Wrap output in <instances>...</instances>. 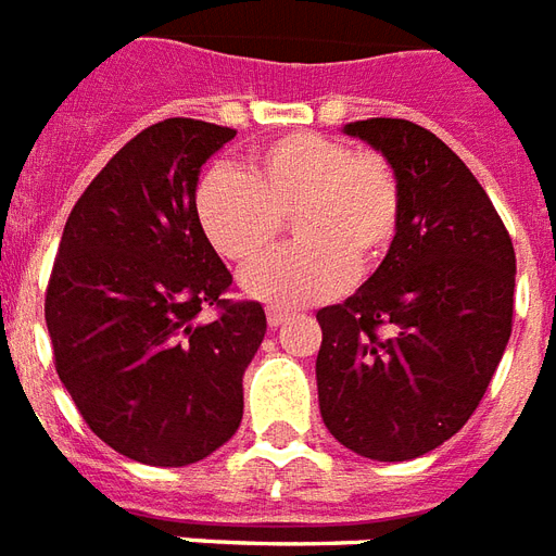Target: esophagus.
<instances>
[{
	"mask_svg": "<svg viewBox=\"0 0 556 556\" xmlns=\"http://www.w3.org/2000/svg\"><path fill=\"white\" fill-rule=\"evenodd\" d=\"M287 318H290V309H283V306H269V309H266V321H269V327H281Z\"/></svg>",
	"mask_w": 556,
	"mask_h": 556,
	"instance_id": "34e87169",
	"label": "esophagus"
}]
</instances>
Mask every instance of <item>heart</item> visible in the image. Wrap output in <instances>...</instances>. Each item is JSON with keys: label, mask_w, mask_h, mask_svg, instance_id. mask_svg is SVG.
Here are the masks:
<instances>
[{"label": "heart", "mask_w": 556, "mask_h": 556, "mask_svg": "<svg viewBox=\"0 0 556 556\" xmlns=\"http://www.w3.org/2000/svg\"><path fill=\"white\" fill-rule=\"evenodd\" d=\"M208 243L247 264L292 220V247L261 257L241 275L252 299L299 306L330 299L390 255L402 226V184L379 152L344 140L287 135L247 154V168H208L194 189Z\"/></svg>", "instance_id": "obj_1"}]
</instances>
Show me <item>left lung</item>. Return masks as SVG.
Instances as JSON below:
<instances>
[{
    "mask_svg": "<svg viewBox=\"0 0 556 556\" xmlns=\"http://www.w3.org/2000/svg\"><path fill=\"white\" fill-rule=\"evenodd\" d=\"M344 131L396 168L402 226L362 290L315 313L321 419L353 454L416 459L485 396L510 339L517 255L485 189L433 131L396 117Z\"/></svg>",
    "mask_w": 556,
    "mask_h": 556,
    "instance_id": "1",
    "label": "left lung"
}]
</instances>
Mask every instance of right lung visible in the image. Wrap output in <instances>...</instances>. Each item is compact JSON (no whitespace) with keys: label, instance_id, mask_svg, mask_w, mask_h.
I'll return each instance as SVG.
<instances>
[{"label":"right lung","instance_id":"1","mask_svg":"<svg viewBox=\"0 0 556 556\" xmlns=\"http://www.w3.org/2000/svg\"><path fill=\"white\" fill-rule=\"evenodd\" d=\"M232 137L189 117L143 128L79 194L53 261L60 381L88 428L143 465H192L235 437L264 341V306L226 299L232 275L194 212L201 166Z\"/></svg>","mask_w":556,"mask_h":556}]
</instances>
